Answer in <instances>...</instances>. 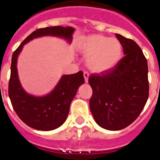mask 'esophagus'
Instances as JSON below:
<instances>
[{
	"label": "esophagus",
	"instance_id": "1",
	"mask_svg": "<svg viewBox=\"0 0 160 160\" xmlns=\"http://www.w3.org/2000/svg\"><path fill=\"white\" fill-rule=\"evenodd\" d=\"M83 75H84V78H85V82L87 83L88 81V75H88V73L87 72H84Z\"/></svg>",
	"mask_w": 160,
	"mask_h": 160
}]
</instances>
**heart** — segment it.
I'll use <instances>...</instances> for the list:
<instances>
[{
    "label": "heart",
    "mask_w": 160,
    "mask_h": 160,
    "mask_svg": "<svg viewBox=\"0 0 160 160\" xmlns=\"http://www.w3.org/2000/svg\"><path fill=\"white\" fill-rule=\"evenodd\" d=\"M78 49L82 55L87 56V66L94 72H103L114 68L122 55L119 41L102 34L85 37L78 44Z\"/></svg>",
    "instance_id": "heart-1"
}]
</instances>
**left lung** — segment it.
Returning <instances> with one entry per match:
<instances>
[{
	"instance_id": "1",
	"label": "left lung",
	"mask_w": 160,
	"mask_h": 160,
	"mask_svg": "<svg viewBox=\"0 0 160 160\" xmlns=\"http://www.w3.org/2000/svg\"><path fill=\"white\" fill-rule=\"evenodd\" d=\"M116 35L125 56L114 68L88 78L94 118L102 128L112 131L132 124L149 97L148 64L142 51L132 39Z\"/></svg>"
}]
</instances>
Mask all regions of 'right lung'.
Here are the masks:
<instances>
[{
    "mask_svg": "<svg viewBox=\"0 0 160 160\" xmlns=\"http://www.w3.org/2000/svg\"><path fill=\"white\" fill-rule=\"evenodd\" d=\"M75 29L72 27L54 26L37 29L28 36L12 55L8 95L13 108L18 117L30 127L42 131H50L60 127L66 120L69 108L78 88L85 82L82 71L63 75L55 89L48 95L35 97L29 95L20 84L17 70L18 56L23 46L35 38L52 35L72 42Z\"/></svg>",
    "mask_w": 160,
    "mask_h": 160,
    "instance_id": "obj_1",
    "label": "right lung"
}]
</instances>
